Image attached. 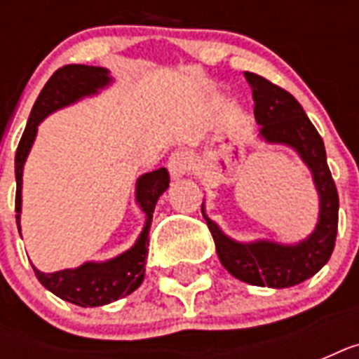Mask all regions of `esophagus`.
Masks as SVG:
<instances>
[{"instance_id":"obj_1","label":"esophagus","mask_w":359,"mask_h":359,"mask_svg":"<svg viewBox=\"0 0 359 359\" xmlns=\"http://www.w3.org/2000/svg\"><path fill=\"white\" fill-rule=\"evenodd\" d=\"M168 169L173 179H182L184 175L190 173L191 169V158L182 151L173 152L168 160Z\"/></svg>"}]
</instances>
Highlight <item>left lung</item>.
I'll return each instance as SVG.
<instances>
[{
    "label": "left lung",
    "instance_id": "1",
    "mask_svg": "<svg viewBox=\"0 0 359 359\" xmlns=\"http://www.w3.org/2000/svg\"><path fill=\"white\" fill-rule=\"evenodd\" d=\"M244 76L253 91V114L261 126L257 137L268 145L292 149L311 173L318 196L317 225L311 235L294 244L268 238L240 242L225 235L222 227L208 218L205 201L201 212L212 233L219 261L231 276L257 287L287 289L313 278L330 261L337 236L339 196L326 162L323 137L298 100L262 76L253 72Z\"/></svg>",
    "mask_w": 359,
    "mask_h": 359
}]
</instances>
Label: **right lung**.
<instances>
[{"label":"right lung","instance_id":"add662e5","mask_svg":"<svg viewBox=\"0 0 359 359\" xmlns=\"http://www.w3.org/2000/svg\"><path fill=\"white\" fill-rule=\"evenodd\" d=\"M114 83L109 70L89 65H67L48 80L44 89L31 109L29 121L16 149L14 173H16V224L20 229L22 216V177L25 160L35 143L39 124L57 109L80 102L81 98L95 97ZM169 188V173L160 168L151 173H143L135 180V205L145 214V224L134 245L108 261H87L76 268H65L59 272L44 273L33 266L36 278L44 289L80 307H98L117 302L132 294L145 278L147 245L151 231L152 214L158 199Z\"/></svg>","mask_w":359,"mask_h":359}]
</instances>
